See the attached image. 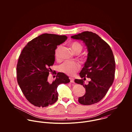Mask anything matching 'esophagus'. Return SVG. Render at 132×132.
Wrapping results in <instances>:
<instances>
[{"instance_id": "esophagus-1", "label": "esophagus", "mask_w": 132, "mask_h": 132, "mask_svg": "<svg viewBox=\"0 0 132 132\" xmlns=\"http://www.w3.org/2000/svg\"><path fill=\"white\" fill-rule=\"evenodd\" d=\"M70 82L71 83H74V79L73 78H70Z\"/></svg>"}]
</instances>
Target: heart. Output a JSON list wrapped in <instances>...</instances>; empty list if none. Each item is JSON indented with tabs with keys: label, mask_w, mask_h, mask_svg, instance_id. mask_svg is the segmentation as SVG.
Here are the masks:
<instances>
[{
	"label": "heart",
	"mask_w": 132,
	"mask_h": 132,
	"mask_svg": "<svg viewBox=\"0 0 132 132\" xmlns=\"http://www.w3.org/2000/svg\"><path fill=\"white\" fill-rule=\"evenodd\" d=\"M71 48L74 53H80L83 49L82 45L78 42H73L70 44ZM60 46L57 47L55 51V56L57 59H59V52ZM80 65L78 62L67 60L64 62L59 66V70L67 75H74L79 70Z\"/></svg>",
	"instance_id": "b5f03b06"
}]
</instances>
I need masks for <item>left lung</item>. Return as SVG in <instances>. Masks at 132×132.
Masks as SVG:
<instances>
[{
  "label": "left lung",
  "instance_id": "1",
  "mask_svg": "<svg viewBox=\"0 0 132 132\" xmlns=\"http://www.w3.org/2000/svg\"><path fill=\"white\" fill-rule=\"evenodd\" d=\"M71 38L82 40L88 51L87 60L79 75L81 78L86 76L91 80L86 85L83 79L75 80L86 91L83 96L78 98V102L84 105L94 104L105 96L113 83L115 71L113 52L105 41L92 32L84 31Z\"/></svg>",
  "mask_w": 132,
  "mask_h": 132
}]
</instances>
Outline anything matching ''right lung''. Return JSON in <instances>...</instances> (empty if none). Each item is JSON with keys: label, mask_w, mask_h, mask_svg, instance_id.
Returning <instances> with one entry per match:
<instances>
[{"label": "right lung", "mask_w": 132, "mask_h": 132, "mask_svg": "<svg viewBox=\"0 0 132 132\" xmlns=\"http://www.w3.org/2000/svg\"><path fill=\"white\" fill-rule=\"evenodd\" d=\"M67 38L66 36L41 35L28 43L19 56L18 83L26 99L36 107H45L55 103L58 99V86L70 82L63 73H58L52 83L48 81L50 67L55 61L57 46Z\"/></svg>", "instance_id": "1"}]
</instances>
